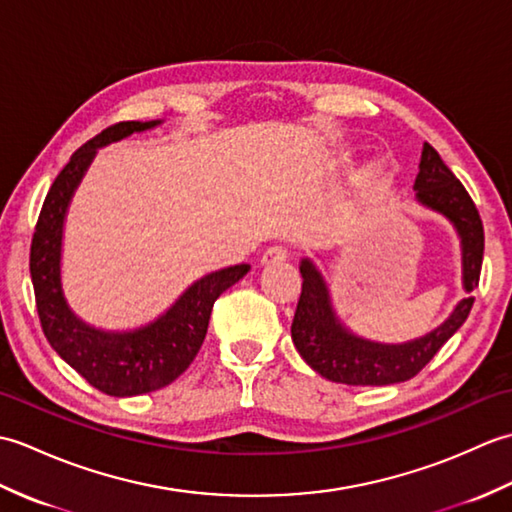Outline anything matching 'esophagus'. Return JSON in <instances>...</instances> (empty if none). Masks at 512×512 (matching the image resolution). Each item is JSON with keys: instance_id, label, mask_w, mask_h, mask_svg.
Instances as JSON below:
<instances>
[{"instance_id": "1", "label": "esophagus", "mask_w": 512, "mask_h": 512, "mask_svg": "<svg viewBox=\"0 0 512 512\" xmlns=\"http://www.w3.org/2000/svg\"><path fill=\"white\" fill-rule=\"evenodd\" d=\"M288 259V248L286 246H270L264 250L262 255V264H279V262H286Z\"/></svg>"}]
</instances>
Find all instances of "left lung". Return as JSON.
Instances as JSON below:
<instances>
[{
    "label": "left lung",
    "mask_w": 512,
    "mask_h": 512,
    "mask_svg": "<svg viewBox=\"0 0 512 512\" xmlns=\"http://www.w3.org/2000/svg\"><path fill=\"white\" fill-rule=\"evenodd\" d=\"M416 200L447 217L462 244V286L473 292L480 284L484 257V226L475 202L462 182L444 165L440 154L424 143L420 171L413 182ZM301 297L292 319V343L314 372L343 385H394L416 376L440 347L462 328L475 297L462 299L451 317L436 330L407 343H376L345 328L332 308L330 290L319 268L301 259Z\"/></svg>",
    "instance_id": "obj_1"
}]
</instances>
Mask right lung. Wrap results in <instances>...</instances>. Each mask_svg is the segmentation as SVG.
I'll list each match as a JSON object with an SVG mask.
<instances>
[{
  "mask_svg": "<svg viewBox=\"0 0 512 512\" xmlns=\"http://www.w3.org/2000/svg\"><path fill=\"white\" fill-rule=\"evenodd\" d=\"M156 125L160 121L116 123L76 149L43 200L30 246L37 312L52 350L92 387L118 398L149 394L173 383L200 352L215 299L250 270L248 264H237L204 275L165 314L138 330H96L70 310L61 288V242L72 195L103 145Z\"/></svg>",
  "mask_w": 512,
  "mask_h": 512,
  "instance_id": "obj_1",
  "label": "right lung"
}]
</instances>
